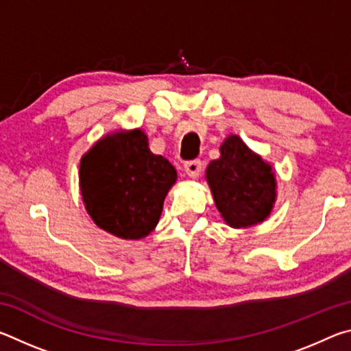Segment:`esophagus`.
I'll return each instance as SVG.
<instances>
[{"mask_svg":"<svg viewBox=\"0 0 351 351\" xmlns=\"http://www.w3.org/2000/svg\"><path fill=\"white\" fill-rule=\"evenodd\" d=\"M184 171H186V175L189 178H198L201 173V161L198 159H195V161H187L184 164Z\"/></svg>","mask_w":351,"mask_h":351,"instance_id":"obj_1","label":"esophagus"}]
</instances>
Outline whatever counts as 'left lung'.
<instances>
[{
  "mask_svg": "<svg viewBox=\"0 0 351 351\" xmlns=\"http://www.w3.org/2000/svg\"><path fill=\"white\" fill-rule=\"evenodd\" d=\"M206 181L219 215L230 228H252L274 209L277 180L272 165L239 134H229L219 145V158L207 165Z\"/></svg>",
  "mask_w": 351,
  "mask_h": 351,
  "instance_id": "1",
  "label": "left lung"
}]
</instances>
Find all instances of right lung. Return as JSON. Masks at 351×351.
Here are the masks:
<instances>
[{"label":"right lung","instance_id":"1","mask_svg":"<svg viewBox=\"0 0 351 351\" xmlns=\"http://www.w3.org/2000/svg\"><path fill=\"white\" fill-rule=\"evenodd\" d=\"M176 169L148 148L141 128L105 134L80 159L79 187L94 224L122 240L156 228Z\"/></svg>","mask_w":351,"mask_h":351}]
</instances>
